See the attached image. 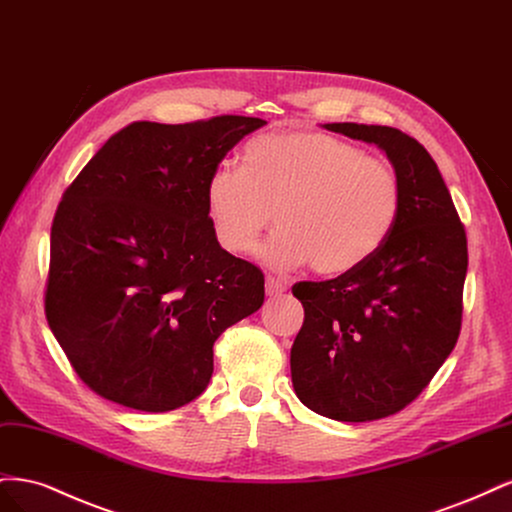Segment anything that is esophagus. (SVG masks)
<instances>
[{"label":"esophagus","mask_w":512,"mask_h":512,"mask_svg":"<svg viewBox=\"0 0 512 512\" xmlns=\"http://www.w3.org/2000/svg\"><path fill=\"white\" fill-rule=\"evenodd\" d=\"M288 290V286L275 277H267V297H282V294Z\"/></svg>","instance_id":"obj_1"}]
</instances>
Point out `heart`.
Returning a JSON list of instances; mask_svg holds the SVG:
<instances>
[{
    "label": "heart",
    "mask_w": 512,
    "mask_h": 512,
    "mask_svg": "<svg viewBox=\"0 0 512 512\" xmlns=\"http://www.w3.org/2000/svg\"><path fill=\"white\" fill-rule=\"evenodd\" d=\"M224 250L250 252L273 211L277 228L258 256L292 271L312 262L320 275L361 267L389 239L401 209L395 170L322 132L292 130L254 138L243 168L222 162L205 188Z\"/></svg>",
    "instance_id": "obj_1"
}]
</instances>
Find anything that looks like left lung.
I'll use <instances>...</instances> for the list:
<instances>
[{
  "label": "left lung",
  "instance_id": "8db88e82",
  "mask_svg": "<svg viewBox=\"0 0 512 512\" xmlns=\"http://www.w3.org/2000/svg\"><path fill=\"white\" fill-rule=\"evenodd\" d=\"M322 128L376 145L401 185L399 218L374 256L292 288L305 309L290 350L294 393L316 414L365 423L404 410L453 352L468 241L438 164L412 136L365 123Z\"/></svg>",
  "mask_w": 512,
  "mask_h": 512
}]
</instances>
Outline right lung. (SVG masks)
<instances>
[{"label": "right lung", "instance_id": "right-lung-1", "mask_svg": "<svg viewBox=\"0 0 512 512\" xmlns=\"http://www.w3.org/2000/svg\"><path fill=\"white\" fill-rule=\"evenodd\" d=\"M265 123H130L61 196L44 312L98 395L143 412L190 404L215 339L265 301V275L224 250L205 200L213 168Z\"/></svg>", "mask_w": 512, "mask_h": 512}]
</instances>
